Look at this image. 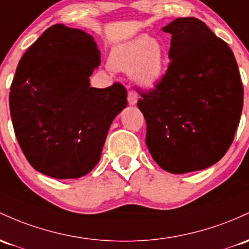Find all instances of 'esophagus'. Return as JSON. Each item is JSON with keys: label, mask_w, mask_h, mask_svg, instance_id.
I'll return each mask as SVG.
<instances>
[{"label": "esophagus", "mask_w": 249, "mask_h": 249, "mask_svg": "<svg viewBox=\"0 0 249 249\" xmlns=\"http://www.w3.org/2000/svg\"><path fill=\"white\" fill-rule=\"evenodd\" d=\"M137 100H138V98H137V94L135 93V92H129V94H127V102H129V104L130 105H136V104H137Z\"/></svg>", "instance_id": "34e87169"}]
</instances>
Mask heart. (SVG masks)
I'll return each instance as SVG.
<instances>
[{
  "mask_svg": "<svg viewBox=\"0 0 249 249\" xmlns=\"http://www.w3.org/2000/svg\"><path fill=\"white\" fill-rule=\"evenodd\" d=\"M108 66L116 72H127L133 85L151 91L162 81L168 66V53L162 40L142 34L116 46L110 53Z\"/></svg>",
  "mask_w": 249,
  "mask_h": 249,
  "instance_id": "b5f03b06",
  "label": "heart"
}]
</instances>
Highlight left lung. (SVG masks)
<instances>
[{"mask_svg":"<svg viewBox=\"0 0 249 249\" xmlns=\"http://www.w3.org/2000/svg\"><path fill=\"white\" fill-rule=\"evenodd\" d=\"M171 34L162 81L142 93L147 149L171 174L203 170L231 145L244 105V87L229 46L196 18L163 27Z\"/></svg>","mask_w":249,"mask_h":249,"instance_id":"8db88e82","label":"left lung"}]
</instances>
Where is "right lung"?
<instances>
[{
  "label": "right lung",
  "instance_id": "obj_1",
  "mask_svg": "<svg viewBox=\"0 0 249 249\" xmlns=\"http://www.w3.org/2000/svg\"><path fill=\"white\" fill-rule=\"evenodd\" d=\"M99 65L93 36L64 24L48 28L21 58L10 114L18 144L39 173L79 178L99 162L112 122L127 105L123 85L91 87Z\"/></svg>",
  "mask_w": 249,
  "mask_h": 249
}]
</instances>
